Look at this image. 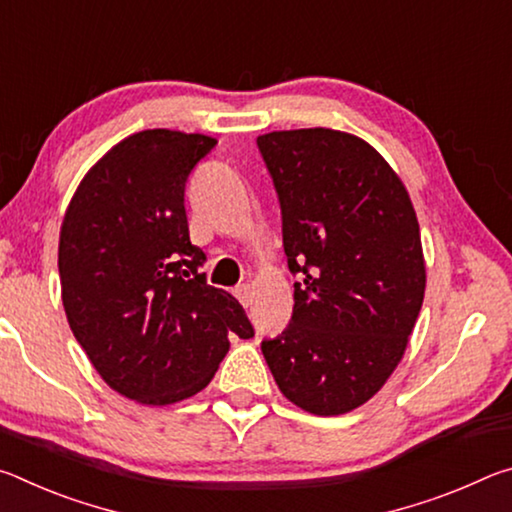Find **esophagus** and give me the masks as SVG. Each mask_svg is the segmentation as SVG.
<instances>
[{
	"label": "esophagus",
	"mask_w": 512,
	"mask_h": 512,
	"mask_svg": "<svg viewBox=\"0 0 512 512\" xmlns=\"http://www.w3.org/2000/svg\"><path fill=\"white\" fill-rule=\"evenodd\" d=\"M235 296L239 298V302H241V305H244V307L253 305V289H250L248 284H241V287H237V289H235Z\"/></svg>",
	"instance_id": "34e87169"
}]
</instances>
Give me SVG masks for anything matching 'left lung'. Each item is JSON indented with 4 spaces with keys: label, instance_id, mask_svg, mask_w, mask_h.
<instances>
[{
    "label": "left lung",
    "instance_id": "1",
    "mask_svg": "<svg viewBox=\"0 0 512 512\" xmlns=\"http://www.w3.org/2000/svg\"><path fill=\"white\" fill-rule=\"evenodd\" d=\"M282 207L293 316L262 343L275 384L314 415L366 404L402 361L427 266L402 178L366 140L332 128L257 137Z\"/></svg>",
    "mask_w": 512,
    "mask_h": 512
}]
</instances>
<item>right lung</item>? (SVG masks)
Here are the masks:
<instances>
[{"label":"right lung","mask_w":512,"mask_h":512,"mask_svg":"<svg viewBox=\"0 0 512 512\" xmlns=\"http://www.w3.org/2000/svg\"><path fill=\"white\" fill-rule=\"evenodd\" d=\"M214 144L169 128L128 135L85 173L60 225L67 323L101 379L137 404L201 393L228 336H253L239 300L205 284V253L189 241L185 183Z\"/></svg>","instance_id":"add662e5"}]
</instances>
